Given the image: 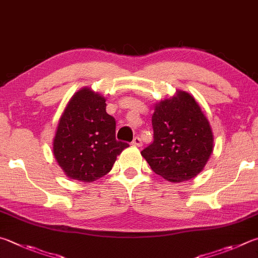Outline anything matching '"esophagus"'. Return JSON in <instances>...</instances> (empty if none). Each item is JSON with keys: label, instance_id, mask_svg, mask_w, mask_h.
Masks as SVG:
<instances>
[{"label": "esophagus", "instance_id": "esophagus-1", "mask_svg": "<svg viewBox=\"0 0 258 258\" xmlns=\"http://www.w3.org/2000/svg\"><path fill=\"white\" fill-rule=\"evenodd\" d=\"M132 145H135V147H141V145H142V140L140 139L139 137H135L133 139V141H132Z\"/></svg>", "mask_w": 258, "mask_h": 258}]
</instances>
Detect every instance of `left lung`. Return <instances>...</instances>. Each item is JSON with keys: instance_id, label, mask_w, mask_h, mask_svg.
<instances>
[{"instance_id": "8db88e82", "label": "left lung", "mask_w": 258, "mask_h": 258, "mask_svg": "<svg viewBox=\"0 0 258 258\" xmlns=\"http://www.w3.org/2000/svg\"><path fill=\"white\" fill-rule=\"evenodd\" d=\"M153 142L141 151L151 169L171 182L199 175L213 151V133L198 101L178 90L154 107Z\"/></svg>"}]
</instances>
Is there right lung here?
Here are the masks:
<instances>
[{"mask_svg": "<svg viewBox=\"0 0 258 258\" xmlns=\"http://www.w3.org/2000/svg\"><path fill=\"white\" fill-rule=\"evenodd\" d=\"M116 121L107 114L106 99L89 88L73 95L60 116L53 153L71 179L91 182L111 170L127 143L117 141Z\"/></svg>", "mask_w": 258, "mask_h": 258, "instance_id": "1", "label": "right lung"}]
</instances>
